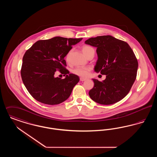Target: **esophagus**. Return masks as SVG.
Returning a JSON list of instances; mask_svg holds the SVG:
<instances>
[{
  "label": "esophagus",
  "mask_w": 157,
  "mask_h": 157,
  "mask_svg": "<svg viewBox=\"0 0 157 157\" xmlns=\"http://www.w3.org/2000/svg\"><path fill=\"white\" fill-rule=\"evenodd\" d=\"M86 79H87L86 78H82V77H81V78H80V81H82V82H83V81H86Z\"/></svg>",
  "instance_id": "1"
}]
</instances>
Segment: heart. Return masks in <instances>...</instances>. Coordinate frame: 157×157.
<instances>
[{
	"label": "heart",
	"instance_id": "1",
	"mask_svg": "<svg viewBox=\"0 0 157 157\" xmlns=\"http://www.w3.org/2000/svg\"><path fill=\"white\" fill-rule=\"evenodd\" d=\"M93 48H91L90 46L88 45H84L82 47V52L84 53L85 55H86L89 52L90 50L92 49ZM70 52L67 53L66 56V60H68L69 58V55ZM91 70V67H76L74 68L72 72L74 74L76 75H78L79 76L81 77H87L89 74Z\"/></svg>",
	"mask_w": 157,
	"mask_h": 157
}]
</instances>
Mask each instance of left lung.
<instances>
[{
	"label": "left lung",
	"mask_w": 157,
	"mask_h": 157,
	"mask_svg": "<svg viewBox=\"0 0 157 157\" xmlns=\"http://www.w3.org/2000/svg\"><path fill=\"white\" fill-rule=\"evenodd\" d=\"M85 43L96 47L98 60L94 70L106 75L103 81L92 79L90 98L99 104H113L131 90L138 67L134 53L127 42L110 35L91 37Z\"/></svg>",
	"instance_id": "obj_1"
}]
</instances>
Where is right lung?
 <instances>
[{
    "instance_id": "1",
    "label": "right lung",
    "mask_w": 157,
    "mask_h": 157,
    "mask_svg": "<svg viewBox=\"0 0 157 157\" xmlns=\"http://www.w3.org/2000/svg\"><path fill=\"white\" fill-rule=\"evenodd\" d=\"M82 39L56 36L38 40L26 51L21 74L23 84L36 101L52 105L60 104L69 97L79 78L69 74L65 68L64 58L72 45ZM58 70L65 74L64 79L54 76Z\"/></svg>"
}]
</instances>
